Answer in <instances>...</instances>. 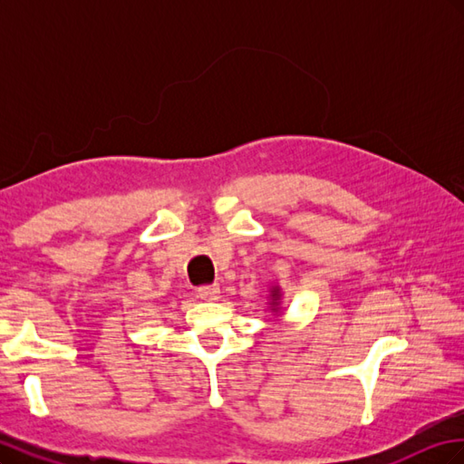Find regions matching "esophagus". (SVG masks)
Wrapping results in <instances>:
<instances>
[{"instance_id": "esophagus-1", "label": "esophagus", "mask_w": 464, "mask_h": 464, "mask_svg": "<svg viewBox=\"0 0 464 464\" xmlns=\"http://www.w3.org/2000/svg\"><path fill=\"white\" fill-rule=\"evenodd\" d=\"M220 288L218 285H203L198 288V296L203 300H218Z\"/></svg>"}]
</instances>
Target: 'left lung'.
<instances>
[{"label": "left lung", "mask_w": 464, "mask_h": 464, "mask_svg": "<svg viewBox=\"0 0 464 464\" xmlns=\"http://www.w3.org/2000/svg\"><path fill=\"white\" fill-rule=\"evenodd\" d=\"M273 296H278V292H273Z\"/></svg>", "instance_id": "8db88e82"}]
</instances>
